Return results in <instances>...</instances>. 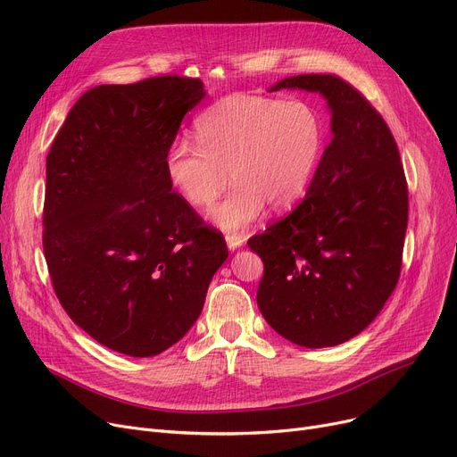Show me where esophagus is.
I'll return each instance as SVG.
<instances>
[{
	"instance_id": "34e87169",
	"label": "esophagus",
	"mask_w": 457,
	"mask_h": 457,
	"mask_svg": "<svg viewBox=\"0 0 457 457\" xmlns=\"http://www.w3.org/2000/svg\"><path fill=\"white\" fill-rule=\"evenodd\" d=\"M226 245L231 252H235L237 248H241L245 245V237L243 235H237V233H228L226 235Z\"/></svg>"
}]
</instances>
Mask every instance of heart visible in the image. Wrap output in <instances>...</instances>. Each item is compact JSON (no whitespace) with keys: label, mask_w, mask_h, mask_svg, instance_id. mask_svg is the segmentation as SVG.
<instances>
[{"label":"heart","mask_w":457,"mask_h":457,"mask_svg":"<svg viewBox=\"0 0 457 457\" xmlns=\"http://www.w3.org/2000/svg\"><path fill=\"white\" fill-rule=\"evenodd\" d=\"M198 144L178 138L164 170L178 195L195 209L211 205L228 185V196L209 211L224 231L250 228L270 204H296L313 179L324 150V126L305 102L259 94H233L196 120Z\"/></svg>","instance_id":"obj_1"}]
</instances>
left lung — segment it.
Segmentation results:
<instances>
[{"label":"left lung","instance_id":"obj_1","mask_svg":"<svg viewBox=\"0 0 457 457\" xmlns=\"http://www.w3.org/2000/svg\"><path fill=\"white\" fill-rule=\"evenodd\" d=\"M319 92L331 112L326 146L303 202L248 246L262 259L261 315L305 348L361 333L400 278L407 183L386 120L337 76L285 78L272 90Z\"/></svg>","mask_w":457,"mask_h":457}]
</instances>
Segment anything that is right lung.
<instances>
[{
	"mask_svg": "<svg viewBox=\"0 0 457 457\" xmlns=\"http://www.w3.org/2000/svg\"><path fill=\"white\" fill-rule=\"evenodd\" d=\"M204 83L159 76L87 90L46 157L44 255L55 295L94 341L131 357L176 345L228 248L166 178Z\"/></svg>",
	"mask_w": 457,
	"mask_h": 457,
	"instance_id": "obj_1",
	"label": "right lung"
}]
</instances>
